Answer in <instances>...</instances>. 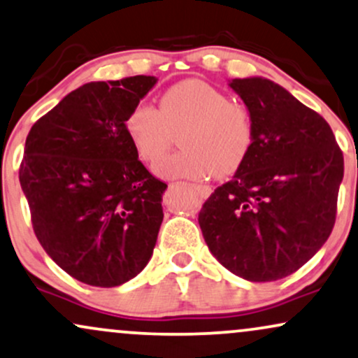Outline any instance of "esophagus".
<instances>
[{
	"label": "esophagus",
	"instance_id": "34e87169",
	"mask_svg": "<svg viewBox=\"0 0 358 358\" xmlns=\"http://www.w3.org/2000/svg\"><path fill=\"white\" fill-rule=\"evenodd\" d=\"M192 187L196 189V192L201 197H203V199H206V197L211 196V192H213L211 187H209V186H201V184H192Z\"/></svg>",
	"mask_w": 358,
	"mask_h": 358
}]
</instances>
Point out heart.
<instances>
[{"label":"heart","instance_id":"1","mask_svg":"<svg viewBox=\"0 0 358 358\" xmlns=\"http://www.w3.org/2000/svg\"><path fill=\"white\" fill-rule=\"evenodd\" d=\"M182 150L166 155L155 166L162 178L201 179L209 172L229 176L246 161L253 145V122L243 105L203 80L176 83L159 99V107L138 102L124 127L142 162H154L169 145L171 132L180 129Z\"/></svg>","mask_w":358,"mask_h":358}]
</instances>
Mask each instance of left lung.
<instances>
[{
  "mask_svg": "<svg viewBox=\"0 0 358 358\" xmlns=\"http://www.w3.org/2000/svg\"><path fill=\"white\" fill-rule=\"evenodd\" d=\"M251 122L253 145L229 182L209 196L199 226L222 266L248 281L295 273L329 239L343 179L330 125L278 83L229 80Z\"/></svg>",
  "mask_w": 358,
  "mask_h": 358,
  "instance_id": "8db88e82",
  "label": "left lung"
}]
</instances>
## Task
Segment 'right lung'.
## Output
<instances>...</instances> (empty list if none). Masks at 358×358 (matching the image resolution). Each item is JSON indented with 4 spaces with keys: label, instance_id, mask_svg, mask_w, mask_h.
Masks as SVG:
<instances>
[{
    "label": "right lung",
    "instance_id": "right-lung-1",
    "mask_svg": "<svg viewBox=\"0 0 358 358\" xmlns=\"http://www.w3.org/2000/svg\"><path fill=\"white\" fill-rule=\"evenodd\" d=\"M155 77L90 82L35 122L20 184L35 234L63 271L92 287L132 280L152 256L162 194L125 134L130 108Z\"/></svg>",
    "mask_w": 358,
    "mask_h": 358
}]
</instances>
